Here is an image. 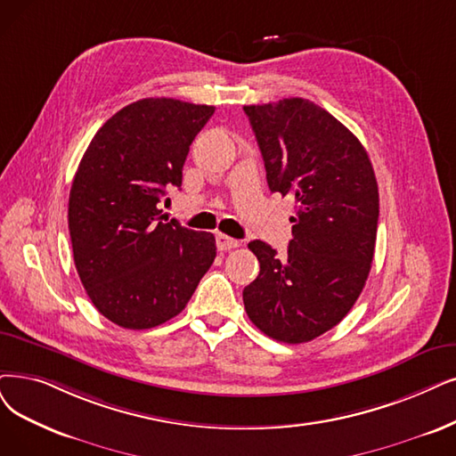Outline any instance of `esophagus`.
I'll return each instance as SVG.
<instances>
[{"label":"esophagus","instance_id":"obj_1","mask_svg":"<svg viewBox=\"0 0 456 456\" xmlns=\"http://www.w3.org/2000/svg\"><path fill=\"white\" fill-rule=\"evenodd\" d=\"M235 247H240L238 240L228 238V235H224V233H216V248L218 250H230Z\"/></svg>","mask_w":456,"mask_h":456}]
</instances>
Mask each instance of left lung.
I'll list each match as a JSON object with an SVG mask.
<instances>
[{
  "label": "left lung",
  "mask_w": 456,
  "mask_h": 456,
  "mask_svg": "<svg viewBox=\"0 0 456 456\" xmlns=\"http://www.w3.org/2000/svg\"><path fill=\"white\" fill-rule=\"evenodd\" d=\"M271 192L296 200L288 254L248 248L260 275L243 289L250 322L301 344L330 331L357 301L374 258L379 196L361 142L322 106L299 99L243 106Z\"/></svg>",
  "instance_id": "8db88e82"
}]
</instances>
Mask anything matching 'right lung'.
Returning <instances> with one entry per match:
<instances>
[{
	"label": "right lung",
	"mask_w": 456,
	"mask_h": 456,
	"mask_svg": "<svg viewBox=\"0 0 456 456\" xmlns=\"http://www.w3.org/2000/svg\"><path fill=\"white\" fill-rule=\"evenodd\" d=\"M215 108L142 99L121 108L87 145L69 194L78 277L97 311L125 330H150L183 311L211 267L215 235L162 215L181 187L196 134Z\"/></svg>",
	"instance_id": "add662e5"
}]
</instances>
